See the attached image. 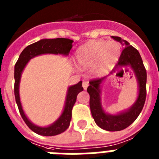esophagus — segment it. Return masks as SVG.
<instances>
[{"mask_svg":"<svg viewBox=\"0 0 159 159\" xmlns=\"http://www.w3.org/2000/svg\"><path fill=\"white\" fill-rule=\"evenodd\" d=\"M88 86H89L88 82H86V81H83V82H82V87H83L84 90H86V88L88 87Z\"/></svg>","mask_w":159,"mask_h":159,"instance_id":"34e87169","label":"esophagus"}]
</instances>
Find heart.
<instances>
[{"mask_svg":"<svg viewBox=\"0 0 159 159\" xmlns=\"http://www.w3.org/2000/svg\"><path fill=\"white\" fill-rule=\"evenodd\" d=\"M120 53V47L116 42L90 41L82 45L75 53V61L81 68L95 66L101 73L112 67Z\"/></svg>","mask_w":159,"mask_h":159,"instance_id":"b5f03b06","label":"heart"}]
</instances>
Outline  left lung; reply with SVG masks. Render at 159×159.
<instances>
[{
    "mask_svg": "<svg viewBox=\"0 0 159 159\" xmlns=\"http://www.w3.org/2000/svg\"><path fill=\"white\" fill-rule=\"evenodd\" d=\"M115 40L118 41L125 46L118 63L111 73H115L118 68L130 66L138 82L139 93L134 104L129 110L117 115H110L105 112L101 105L100 99V85L106 77L90 80L87 92L90 94V107L92 116L98 127L107 131H120L132 125L138 117L142 111L146 98V70L143 65L139 52L124 40L120 37L112 36Z\"/></svg>",
    "mask_w": 159,
    "mask_h": 159,
    "instance_id": "8db88e82",
    "label": "left lung"
}]
</instances>
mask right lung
<instances>
[{"instance_id":"obj_1","label":"right lung","mask_w":159,"mask_h":159,"mask_svg":"<svg viewBox=\"0 0 159 159\" xmlns=\"http://www.w3.org/2000/svg\"><path fill=\"white\" fill-rule=\"evenodd\" d=\"M72 39L65 38L45 39L36 43L29 45L20 54L18 61L14 66V95L18 105L20 115L28 127L39 135L42 136H56L65 132L69 127L72 118V109L76 102L77 94L83 90L82 82H79L76 85L69 86L68 89L67 96L65 100L64 111L59 119L52 125L48 127H39L32 124L22 110V104L19 97V83L21 75L28 61L31 58L42 54H62L68 56L73 46Z\"/></svg>"}]
</instances>
